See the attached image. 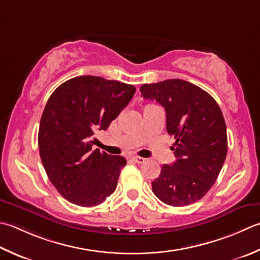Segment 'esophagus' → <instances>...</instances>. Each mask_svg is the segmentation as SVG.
Listing matches in <instances>:
<instances>
[{
	"instance_id": "34e87169",
	"label": "esophagus",
	"mask_w": 260,
	"mask_h": 260,
	"mask_svg": "<svg viewBox=\"0 0 260 260\" xmlns=\"http://www.w3.org/2000/svg\"><path fill=\"white\" fill-rule=\"evenodd\" d=\"M132 159H133L136 164H139V165H141V164H144L145 162V159L144 157H142V156H137V155H135V156H133L132 157Z\"/></svg>"
}]
</instances>
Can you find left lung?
<instances>
[{
  "instance_id": "1",
  "label": "left lung",
  "mask_w": 260,
  "mask_h": 260,
  "mask_svg": "<svg viewBox=\"0 0 260 260\" xmlns=\"http://www.w3.org/2000/svg\"><path fill=\"white\" fill-rule=\"evenodd\" d=\"M144 99L166 110L167 132L175 135L172 165L161 168L152 190L170 206L192 204L214 185L228 152L226 126L214 98L200 86L180 79L143 84Z\"/></svg>"
}]
</instances>
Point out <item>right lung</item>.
<instances>
[{"label":"right lung","instance_id":"add662e5","mask_svg":"<svg viewBox=\"0 0 260 260\" xmlns=\"http://www.w3.org/2000/svg\"><path fill=\"white\" fill-rule=\"evenodd\" d=\"M135 91L134 85L82 75L49 96L39 125V153L49 180L65 200L90 207L115 191L126 159L92 150L93 132L108 128Z\"/></svg>","mask_w":260,"mask_h":260}]
</instances>
